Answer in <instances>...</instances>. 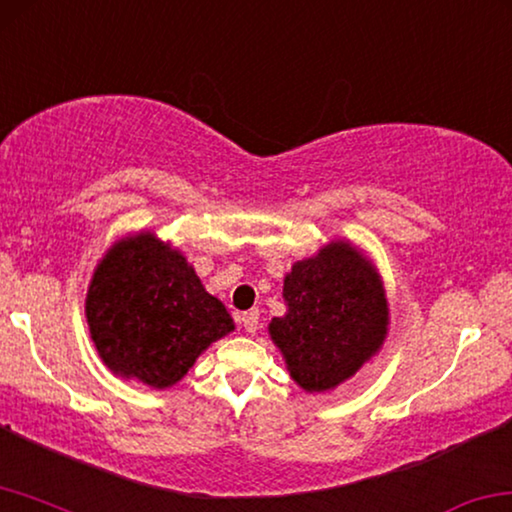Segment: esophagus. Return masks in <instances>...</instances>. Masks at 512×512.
I'll list each match as a JSON object with an SVG mask.
<instances>
[{
    "label": "esophagus",
    "mask_w": 512,
    "mask_h": 512,
    "mask_svg": "<svg viewBox=\"0 0 512 512\" xmlns=\"http://www.w3.org/2000/svg\"><path fill=\"white\" fill-rule=\"evenodd\" d=\"M240 322H242V327H245V332L254 334L258 329V311H245V313H242Z\"/></svg>",
    "instance_id": "1"
}]
</instances>
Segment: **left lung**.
<instances>
[{
	"mask_svg": "<svg viewBox=\"0 0 512 512\" xmlns=\"http://www.w3.org/2000/svg\"><path fill=\"white\" fill-rule=\"evenodd\" d=\"M288 313L270 336L304 391H329L377 355L387 338L389 304L375 265L345 240L297 261L283 279Z\"/></svg>",
	"mask_w": 512,
	"mask_h": 512,
	"instance_id": "obj_1",
	"label": "left lung"
}]
</instances>
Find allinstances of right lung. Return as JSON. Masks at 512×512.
Here are the masks:
<instances>
[{"mask_svg":"<svg viewBox=\"0 0 512 512\" xmlns=\"http://www.w3.org/2000/svg\"><path fill=\"white\" fill-rule=\"evenodd\" d=\"M86 322L114 375L174 387L210 343L235 325L194 267L151 231L114 242L93 272Z\"/></svg>","mask_w":512,"mask_h":512,"instance_id":"add662e5","label":"right lung"}]
</instances>
